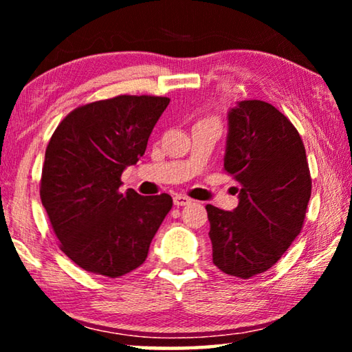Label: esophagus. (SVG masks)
Instances as JSON below:
<instances>
[{
    "label": "esophagus",
    "instance_id": "obj_1",
    "mask_svg": "<svg viewBox=\"0 0 352 352\" xmlns=\"http://www.w3.org/2000/svg\"><path fill=\"white\" fill-rule=\"evenodd\" d=\"M190 200L189 197H186V195H183V194H177L175 197H174V205L175 206H184V205H189L190 204Z\"/></svg>",
    "mask_w": 352,
    "mask_h": 352
}]
</instances>
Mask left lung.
Listing matches in <instances>:
<instances>
[{"label":"left lung","mask_w":352,"mask_h":352,"mask_svg":"<svg viewBox=\"0 0 352 352\" xmlns=\"http://www.w3.org/2000/svg\"><path fill=\"white\" fill-rule=\"evenodd\" d=\"M223 169L241 184L239 205H206L212 262L248 279L275 265L301 233L312 190L306 148L272 104L242 100L228 113Z\"/></svg>","instance_id":"obj_1"}]
</instances>
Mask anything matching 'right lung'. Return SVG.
<instances>
[{
	"label": "right lung",
	"instance_id": "obj_1",
	"mask_svg": "<svg viewBox=\"0 0 352 352\" xmlns=\"http://www.w3.org/2000/svg\"><path fill=\"white\" fill-rule=\"evenodd\" d=\"M169 100L129 94L96 100L68 113L52 133L40 199L60 250L80 269L118 278L146 261L172 197L119 186Z\"/></svg>",
	"mask_w": 352,
	"mask_h": 352
}]
</instances>
